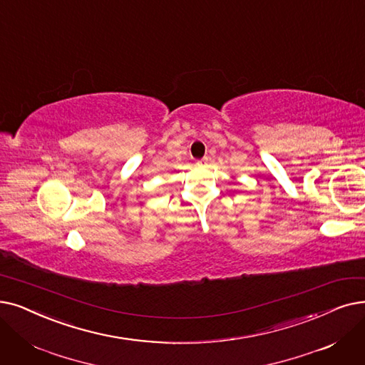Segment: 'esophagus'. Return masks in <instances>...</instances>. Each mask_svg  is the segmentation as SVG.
Returning <instances> with one entry per match:
<instances>
[{
    "label": "esophagus",
    "mask_w": 365,
    "mask_h": 365,
    "mask_svg": "<svg viewBox=\"0 0 365 365\" xmlns=\"http://www.w3.org/2000/svg\"><path fill=\"white\" fill-rule=\"evenodd\" d=\"M207 158H202V160H200V161H197V165H200V167H202V165H205L207 164Z\"/></svg>",
    "instance_id": "obj_1"
}]
</instances>
